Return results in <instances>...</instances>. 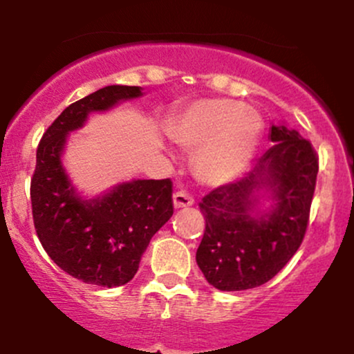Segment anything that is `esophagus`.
Wrapping results in <instances>:
<instances>
[{"instance_id":"1","label":"esophagus","mask_w":354,"mask_h":354,"mask_svg":"<svg viewBox=\"0 0 354 354\" xmlns=\"http://www.w3.org/2000/svg\"><path fill=\"white\" fill-rule=\"evenodd\" d=\"M173 206L174 209H181V207H189L193 206V198L185 191H176L173 194Z\"/></svg>"}]
</instances>
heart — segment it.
Here are the masks:
<instances>
[{"label":"heart","instance_id":"1","mask_svg":"<svg viewBox=\"0 0 354 354\" xmlns=\"http://www.w3.org/2000/svg\"><path fill=\"white\" fill-rule=\"evenodd\" d=\"M262 118L242 102L206 99L174 115L166 133L186 150H196L194 173L206 186L239 180L252 163L262 138Z\"/></svg>","mask_w":354,"mask_h":354}]
</instances>
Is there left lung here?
<instances>
[{
  "instance_id": "obj_1",
  "label": "left lung",
  "mask_w": 354,
  "mask_h": 354,
  "mask_svg": "<svg viewBox=\"0 0 354 354\" xmlns=\"http://www.w3.org/2000/svg\"><path fill=\"white\" fill-rule=\"evenodd\" d=\"M274 145L239 181L199 203L206 231L196 262L212 287L247 290L269 282L293 257L308 224L318 156L297 130L272 123ZM262 198L271 204L263 207Z\"/></svg>"
}]
</instances>
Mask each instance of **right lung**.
I'll list each match as a JSON object with an SVG mask.
<instances>
[{"mask_svg": "<svg viewBox=\"0 0 354 354\" xmlns=\"http://www.w3.org/2000/svg\"><path fill=\"white\" fill-rule=\"evenodd\" d=\"M142 87L107 85L69 105L42 135L31 180L32 219L42 247L64 272L99 287L133 279L151 237L173 216L171 180L123 181L95 198L75 188L62 163L67 140L91 113L140 99Z\"/></svg>", "mask_w": 354, "mask_h": 354, "instance_id": "1", "label": "right lung"}]
</instances>
